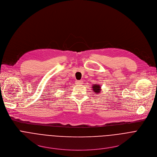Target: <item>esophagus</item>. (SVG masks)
<instances>
[{
  "mask_svg": "<svg viewBox=\"0 0 157 157\" xmlns=\"http://www.w3.org/2000/svg\"><path fill=\"white\" fill-rule=\"evenodd\" d=\"M76 83L77 84H83V81L82 80H77L76 81Z\"/></svg>",
  "mask_w": 157,
  "mask_h": 157,
  "instance_id": "1",
  "label": "esophagus"
}]
</instances>
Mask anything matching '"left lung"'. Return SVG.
Segmentation results:
<instances>
[{"instance_id": "obj_1", "label": "left lung", "mask_w": 157, "mask_h": 157, "mask_svg": "<svg viewBox=\"0 0 157 157\" xmlns=\"http://www.w3.org/2000/svg\"><path fill=\"white\" fill-rule=\"evenodd\" d=\"M92 87H93V91H94V93L96 94H99L101 92V87L99 84H94V85H93Z\"/></svg>"}]
</instances>
